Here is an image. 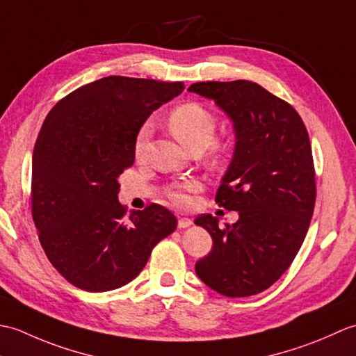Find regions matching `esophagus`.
<instances>
[{
	"label": "esophagus",
	"instance_id": "34e87169",
	"mask_svg": "<svg viewBox=\"0 0 356 356\" xmlns=\"http://www.w3.org/2000/svg\"><path fill=\"white\" fill-rule=\"evenodd\" d=\"M191 225H193V220H191V218H188V217H180L179 222H177L179 229L188 228V226H191Z\"/></svg>",
	"mask_w": 356,
	"mask_h": 356
}]
</instances>
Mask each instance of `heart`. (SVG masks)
Instances as JSON below:
<instances>
[{"mask_svg":"<svg viewBox=\"0 0 356 356\" xmlns=\"http://www.w3.org/2000/svg\"><path fill=\"white\" fill-rule=\"evenodd\" d=\"M168 124L176 139L188 149H203L208 147L214 138L217 127L213 113L197 102H186L174 108L170 113ZM151 133H153V124L149 120L143 122L139 127V130L136 131L133 143L136 157H140L143 154L151 138ZM195 188H197L195 182L176 185L170 190V197L179 203V205H185L190 200L188 193L194 191Z\"/></svg>","mask_w":356,"mask_h":356,"instance_id":"b5f03b06","label":"heart"}]
</instances>
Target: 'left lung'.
I'll list each match as a JSON object with an SVG mask.
<instances>
[{
	"label": "left lung",
	"instance_id": "8db88e82",
	"mask_svg": "<svg viewBox=\"0 0 356 356\" xmlns=\"http://www.w3.org/2000/svg\"><path fill=\"white\" fill-rule=\"evenodd\" d=\"M188 92L214 101L236 133L216 202L238 220L220 228L211 214L195 218L213 237L195 274L225 297H251L284 274L309 229L316 190L307 130L292 105L252 81L195 82Z\"/></svg>",
	"mask_w": 356,
	"mask_h": 356
}]
</instances>
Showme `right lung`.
Instances as JSON below:
<instances>
[{
	"label": "right lung",
	"instance_id": "add662e5",
	"mask_svg": "<svg viewBox=\"0 0 356 356\" xmlns=\"http://www.w3.org/2000/svg\"><path fill=\"white\" fill-rule=\"evenodd\" d=\"M184 82L107 76L67 95L45 118L32 159V216L45 255L67 282L107 292L139 275L177 218L161 205L130 211L119 176L134 136Z\"/></svg>",
	"mask_w": 356,
	"mask_h": 356
}]
</instances>
